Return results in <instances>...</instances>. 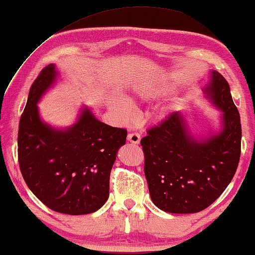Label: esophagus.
I'll return each mask as SVG.
<instances>
[{
    "mask_svg": "<svg viewBox=\"0 0 255 255\" xmlns=\"http://www.w3.org/2000/svg\"><path fill=\"white\" fill-rule=\"evenodd\" d=\"M127 139L131 144L137 145V144H139V142H140V136L138 134H136V132H132V134H128Z\"/></svg>",
    "mask_w": 255,
    "mask_h": 255,
    "instance_id": "1",
    "label": "esophagus"
}]
</instances>
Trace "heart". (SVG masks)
Returning a JSON list of instances; mask_svg holds the SVG:
<instances>
[{
    "instance_id": "obj_1",
    "label": "heart",
    "mask_w": 255,
    "mask_h": 255,
    "mask_svg": "<svg viewBox=\"0 0 255 255\" xmlns=\"http://www.w3.org/2000/svg\"><path fill=\"white\" fill-rule=\"evenodd\" d=\"M168 92V88L162 84L156 82H142L136 84L132 88L131 94L129 95V102L131 103H145L151 102L164 95ZM111 111L115 113L117 118L121 121H128L134 117V110L126 100L115 98L110 102ZM168 115V109L162 108L155 113L156 119H163Z\"/></svg>"
}]
</instances>
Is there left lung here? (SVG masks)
<instances>
[{"mask_svg": "<svg viewBox=\"0 0 255 255\" xmlns=\"http://www.w3.org/2000/svg\"><path fill=\"white\" fill-rule=\"evenodd\" d=\"M203 92L221 111L219 131L195 136L186 113L176 111L140 140L151 200L165 212L207 209L232 181L240 162L241 117L229 84L213 70Z\"/></svg>", "mask_w": 255, "mask_h": 255, "instance_id": "8db88e82", "label": "left lung"}]
</instances>
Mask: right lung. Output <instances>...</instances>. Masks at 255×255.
I'll return each mask as SVG.
<instances>
[{
  "label": "right lung",
  "instance_id": "add662e5",
  "mask_svg": "<svg viewBox=\"0 0 255 255\" xmlns=\"http://www.w3.org/2000/svg\"><path fill=\"white\" fill-rule=\"evenodd\" d=\"M55 64L30 87L18 131V160L26 184L53 211L79 216L98 211L109 197L110 172L126 129L111 127L83 107L76 123L55 128L42 120L37 103L56 83Z\"/></svg>",
  "mask_w": 255,
  "mask_h": 255
}]
</instances>
